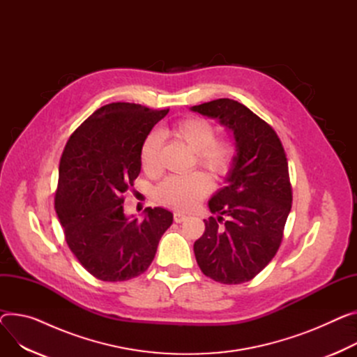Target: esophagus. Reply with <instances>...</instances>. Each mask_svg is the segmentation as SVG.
<instances>
[{"mask_svg": "<svg viewBox=\"0 0 357 357\" xmlns=\"http://www.w3.org/2000/svg\"><path fill=\"white\" fill-rule=\"evenodd\" d=\"M173 218H174V222H176V223H181V222H184V220H185V218H187V215H185L184 213L176 211V213L173 214Z\"/></svg>", "mask_w": 357, "mask_h": 357, "instance_id": "obj_1", "label": "esophagus"}]
</instances>
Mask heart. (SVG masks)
Wrapping results in <instances>:
<instances>
[{"label":"heart","instance_id":"1","mask_svg":"<svg viewBox=\"0 0 357 357\" xmlns=\"http://www.w3.org/2000/svg\"><path fill=\"white\" fill-rule=\"evenodd\" d=\"M174 139L195 151L199 166L217 177L227 176L236 161V146L229 139H215L214 126L202 117H185L169 130ZM160 137L150 132L140 147V162L144 172L158 170ZM213 188L211 178L203 172L167 177L155 190L157 200L176 210H188L204 199Z\"/></svg>","mask_w":357,"mask_h":357}]
</instances>
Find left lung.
Segmentation results:
<instances>
[{"label":"left lung","instance_id":"left-lung-1","mask_svg":"<svg viewBox=\"0 0 357 357\" xmlns=\"http://www.w3.org/2000/svg\"><path fill=\"white\" fill-rule=\"evenodd\" d=\"M191 109L230 128L237 149L227 185L208 202L218 215L204 220L206 230L195 243L197 264L218 283L250 282L276 256L291 208L283 144L270 124L238 101L218 98Z\"/></svg>","mask_w":357,"mask_h":357}]
</instances>
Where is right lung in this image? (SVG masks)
Wrapping results in <instances>:
<instances>
[{
    "instance_id": "add662e5",
    "label": "right lung",
    "mask_w": 357,
    "mask_h": 357,
    "mask_svg": "<svg viewBox=\"0 0 357 357\" xmlns=\"http://www.w3.org/2000/svg\"><path fill=\"white\" fill-rule=\"evenodd\" d=\"M167 113L134 102L107 104L64 147L54 207L70 250L98 280L143 274L173 223V214L161 207H147L143 222L128 220L123 206L142 170V143Z\"/></svg>"
}]
</instances>
